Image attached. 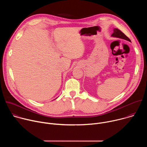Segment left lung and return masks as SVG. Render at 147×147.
Listing matches in <instances>:
<instances>
[{"mask_svg":"<svg viewBox=\"0 0 147 147\" xmlns=\"http://www.w3.org/2000/svg\"><path fill=\"white\" fill-rule=\"evenodd\" d=\"M112 36L113 37H116V38H119L124 40H126L128 41L131 42V40L125 35L124 33H123L120 30L117 29V28H115L113 30V32L112 34Z\"/></svg>","mask_w":147,"mask_h":147,"instance_id":"left-lung-1","label":"left lung"}]
</instances>
